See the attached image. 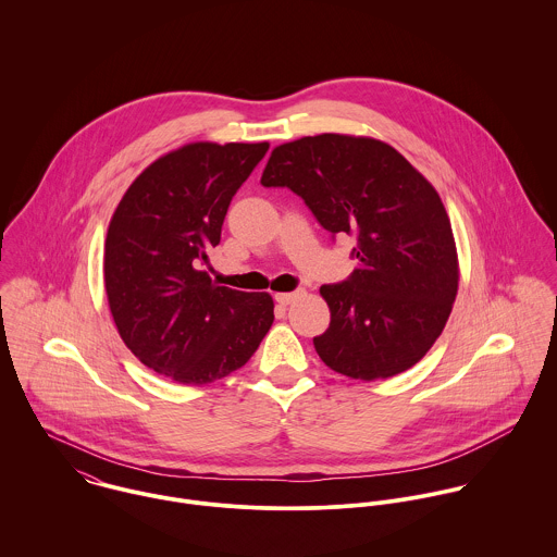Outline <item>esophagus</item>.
<instances>
[{"label": "esophagus", "instance_id": "esophagus-1", "mask_svg": "<svg viewBox=\"0 0 557 557\" xmlns=\"http://www.w3.org/2000/svg\"><path fill=\"white\" fill-rule=\"evenodd\" d=\"M302 296V292L298 289V292H287V294H276L274 296V300L278 302V305H283V307H287V305H292L296 298H300Z\"/></svg>", "mask_w": 557, "mask_h": 557}]
</instances>
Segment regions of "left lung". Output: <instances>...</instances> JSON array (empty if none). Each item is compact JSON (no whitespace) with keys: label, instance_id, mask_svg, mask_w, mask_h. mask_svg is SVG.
Listing matches in <instances>:
<instances>
[{"label":"left lung","instance_id":"1","mask_svg":"<svg viewBox=\"0 0 557 557\" xmlns=\"http://www.w3.org/2000/svg\"><path fill=\"white\" fill-rule=\"evenodd\" d=\"M261 184L289 188L319 225L351 236L358 268L319 292V358L354 380L411 369L442 334L459 287L450 219L435 188L388 144L318 135L272 150Z\"/></svg>","mask_w":557,"mask_h":557}]
</instances>
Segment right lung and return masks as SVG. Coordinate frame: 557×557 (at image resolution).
I'll use <instances>...</instances> for the list:
<instances>
[{
    "mask_svg": "<svg viewBox=\"0 0 557 557\" xmlns=\"http://www.w3.org/2000/svg\"><path fill=\"white\" fill-rule=\"evenodd\" d=\"M268 144H190L152 162L122 197L104 242V289L126 347L177 384L248 362L274 321L268 294L219 287L203 265L230 203Z\"/></svg>",
    "mask_w": 557,
    "mask_h": 557,
    "instance_id": "right-lung-1",
    "label": "right lung"
}]
</instances>
